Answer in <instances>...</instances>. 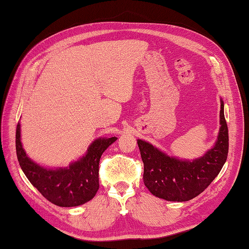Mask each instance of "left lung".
<instances>
[{"mask_svg":"<svg viewBox=\"0 0 249 249\" xmlns=\"http://www.w3.org/2000/svg\"><path fill=\"white\" fill-rule=\"evenodd\" d=\"M221 128L214 147L192 161L170 157L152 144L138 139L143 162V183L153 196L171 202H186L197 196L213 180L227 160L228 128L221 102Z\"/></svg>","mask_w":249,"mask_h":249,"instance_id":"obj_1","label":"left lung"}]
</instances>
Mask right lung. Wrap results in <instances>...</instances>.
Segmentation results:
<instances>
[{
  "mask_svg": "<svg viewBox=\"0 0 249 249\" xmlns=\"http://www.w3.org/2000/svg\"><path fill=\"white\" fill-rule=\"evenodd\" d=\"M116 137L99 138L88 153L69 168L47 170L29 160L20 139V124L16 130L17 157L24 174L47 201L60 207H75L92 199L99 189V161L102 153Z\"/></svg>",
  "mask_w": 249,
  "mask_h": 249,
  "instance_id": "add662e5",
  "label": "right lung"
}]
</instances>
